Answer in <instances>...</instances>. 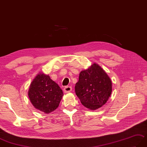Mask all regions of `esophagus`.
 Returning <instances> with one entry per match:
<instances>
[{
	"label": "esophagus",
	"mask_w": 147,
	"mask_h": 147,
	"mask_svg": "<svg viewBox=\"0 0 147 147\" xmlns=\"http://www.w3.org/2000/svg\"><path fill=\"white\" fill-rule=\"evenodd\" d=\"M63 90H64V92L65 93H69V92H71V90H72V87H71V86H66V87H64Z\"/></svg>",
	"instance_id": "obj_1"
}]
</instances>
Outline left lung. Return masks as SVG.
Returning a JSON list of instances; mask_svg holds the SVG:
<instances>
[{
  "label": "left lung",
  "instance_id": "left-lung-1",
  "mask_svg": "<svg viewBox=\"0 0 147 147\" xmlns=\"http://www.w3.org/2000/svg\"><path fill=\"white\" fill-rule=\"evenodd\" d=\"M75 92L81 103L96 110L107 103L112 92V82L107 73L96 63L81 71Z\"/></svg>",
  "mask_w": 147,
  "mask_h": 147
}]
</instances>
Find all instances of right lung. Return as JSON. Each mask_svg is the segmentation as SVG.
Listing matches in <instances>:
<instances>
[{
  "instance_id": "obj_1",
  "label": "right lung",
  "mask_w": 147,
  "mask_h": 147,
  "mask_svg": "<svg viewBox=\"0 0 147 147\" xmlns=\"http://www.w3.org/2000/svg\"><path fill=\"white\" fill-rule=\"evenodd\" d=\"M28 96L34 107L48 114L58 107L63 93L49 74L39 73L30 84Z\"/></svg>"
}]
</instances>
